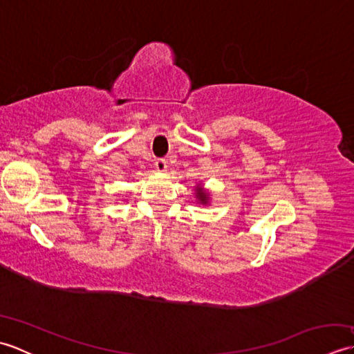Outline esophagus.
<instances>
[{"label": "esophagus", "mask_w": 354, "mask_h": 354, "mask_svg": "<svg viewBox=\"0 0 354 354\" xmlns=\"http://www.w3.org/2000/svg\"><path fill=\"white\" fill-rule=\"evenodd\" d=\"M155 169H156V171H160V173H162V171H165L167 170V162H165V160H156L155 161Z\"/></svg>", "instance_id": "obj_1"}]
</instances>
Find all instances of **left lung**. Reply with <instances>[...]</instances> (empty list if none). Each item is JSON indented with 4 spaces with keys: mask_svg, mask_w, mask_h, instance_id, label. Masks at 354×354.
Segmentation results:
<instances>
[{
    "mask_svg": "<svg viewBox=\"0 0 354 354\" xmlns=\"http://www.w3.org/2000/svg\"><path fill=\"white\" fill-rule=\"evenodd\" d=\"M194 196H196L198 204L201 205H208L209 201H212V194L208 190L204 189V184H196L194 185Z\"/></svg>",
    "mask_w": 354,
    "mask_h": 354,
    "instance_id": "left-lung-1",
    "label": "left lung"
}]
</instances>
